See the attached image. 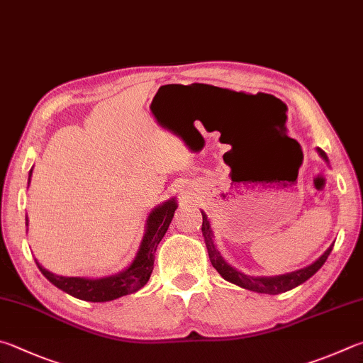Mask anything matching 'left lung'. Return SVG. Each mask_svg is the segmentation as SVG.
<instances>
[{"mask_svg":"<svg viewBox=\"0 0 363 363\" xmlns=\"http://www.w3.org/2000/svg\"><path fill=\"white\" fill-rule=\"evenodd\" d=\"M317 152H319V156L328 164V157L325 155V151L317 148ZM201 213H202V236H204L208 258H211V263L213 268L220 272V276L223 277L225 281L231 282L234 285H239V287H242L245 290L257 291V294L279 295V294H284V291H289L291 289L298 287V285H301L303 282H306L308 279L313 277L315 272L322 268L323 263L327 262L330 252H332L335 245V244L330 245L328 249L323 252V255H320L313 264H309L303 269L287 272V274H281V276H249V274H244L242 271L233 268L230 263L225 262V258L221 257L217 245L213 242L211 221H208L204 211H201Z\"/></svg>","mask_w":363,"mask_h":363,"instance_id":"obj_1","label":"left lung"}]
</instances>
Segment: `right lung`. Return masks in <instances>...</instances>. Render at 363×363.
Here are the masks:
<instances>
[{"mask_svg": "<svg viewBox=\"0 0 363 363\" xmlns=\"http://www.w3.org/2000/svg\"><path fill=\"white\" fill-rule=\"evenodd\" d=\"M31 172H28V186L31 180ZM177 199L172 198L169 201L162 202L157 207L152 208L150 212L148 218L145 223V234L142 242L137 250L135 258L132 263L127 266L125 269L116 272L113 276L106 277H68V276H59L54 272L48 271L44 266L38 263L35 259L38 268L43 272V276L48 279L50 284H54L57 289H60L65 294L72 295L82 301H92V303H105L116 300L124 295L135 294L140 289H143L146 282L150 281V276L155 268V253L159 242L167 233L169 225L174 213L177 211ZM25 225L28 226V217H25Z\"/></svg>", "mask_w": 363, "mask_h": 363, "instance_id": "obj_1", "label": "right lung"}]
</instances>
